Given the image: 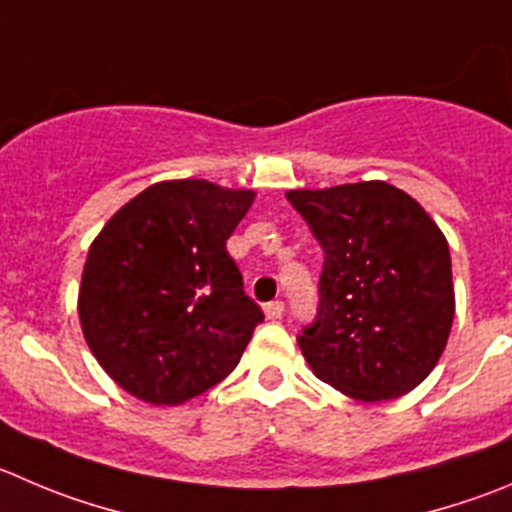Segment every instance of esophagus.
Instances as JSON below:
<instances>
[{
    "label": "esophagus",
    "instance_id": "obj_1",
    "mask_svg": "<svg viewBox=\"0 0 512 512\" xmlns=\"http://www.w3.org/2000/svg\"><path fill=\"white\" fill-rule=\"evenodd\" d=\"M264 314L269 321L281 319V314H284V304H281V301H269V304L264 306Z\"/></svg>",
    "mask_w": 512,
    "mask_h": 512
}]
</instances>
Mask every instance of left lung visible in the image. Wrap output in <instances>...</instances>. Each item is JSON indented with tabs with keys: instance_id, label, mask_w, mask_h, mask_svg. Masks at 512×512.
Returning a JSON list of instances; mask_svg holds the SVG:
<instances>
[{
	"instance_id": "left-lung-1",
	"label": "left lung",
	"mask_w": 512,
	"mask_h": 512,
	"mask_svg": "<svg viewBox=\"0 0 512 512\" xmlns=\"http://www.w3.org/2000/svg\"><path fill=\"white\" fill-rule=\"evenodd\" d=\"M324 248L319 316L299 337L311 372L359 402L412 392L455 319L445 233L384 180L286 193Z\"/></svg>"
}]
</instances>
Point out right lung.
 <instances>
[{"instance_id":"obj_1","label":"right lung","mask_w":512,"mask_h":512,"mask_svg":"<svg viewBox=\"0 0 512 512\" xmlns=\"http://www.w3.org/2000/svg\"><path fill=\"white\" fill-rule=\"evenodd\" d=\"M256 193L160 180L125 203L87 251L77 314L115 384L148 405H183L236 369L264 314L226 241Z\"/></svg>"}]
</instances>
